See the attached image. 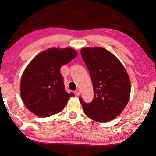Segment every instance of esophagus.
Listing matches in <instances>:
<instances>
[{
  "label": "esophagus",
  "mask_w": 156,
  "mask_h": 156,
  "mask_svg": "<svg viewBox=\"0 0 156 156\" xmlns=\"http://www.w3.org/2000/svg\"><path fill=\"white\" fill-rule=\"evenodd\" d=\"M75 93L77 96H80V89H76V90L75 91Z\"/></svg>",
  "instance_id": "1"
}]
</instances>
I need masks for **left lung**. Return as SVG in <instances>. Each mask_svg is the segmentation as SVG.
Returning <instances> with one entry per match:
<instances>
[{"label":"left lung","mask_w":156,"mask_h":156,"mask_svg":"<svg viewBox=\"0 0 156 156\" xmlns=\"http://www.w3.org/2000/svg\"><path fill=\"white\" fill-rule=\"evenodd\" d=\"M81 55L89 74L94 89V99L80 101L89 118L105 123L118 116L126 106L131 94V81L119 59L101 47L83 48Z\"/></svg>","instance_id":"1"}]
</instances>
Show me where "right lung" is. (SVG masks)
<instances>
[{
	"instance_id": "right-lung-1",
	"label": "right lung",
	"mask_w": 156,
	"mask_h": 156,
	"mask_svg": "<svg viewBox=\"0 0 156 156\" xmlns=\"http://www.w3.org/2000/svg\"><path fill=\"white\" fill-rule=\"evenodd\" d=\"M77 55L71 48H52L32 59L20 80V95L27 109L43 118L64 109L74 94L66 92L59 70Z\"/></svg>"
}]
</instances>
